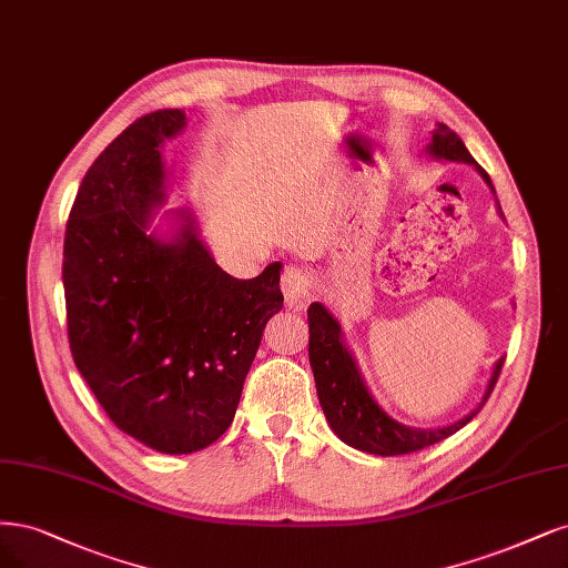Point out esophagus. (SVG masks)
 <instances>
[{"label":"esophagus","instance_id":"34e87169","mask_svg":"<svg viewBox=\"0 0 568 568\" xmlns=\"http://www.w3.org/2000/svg\"><path fill=\"white\" fill-rule=\"evenodd\" d=\"M280 286H282L286 305L291 310H301L310 298V272L305 267L291 265L284 270Z\"/></svg>","mask_w":568,"mask_h":568}]
</instances>
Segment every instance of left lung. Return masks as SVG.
<instances>
[{
	"label": "left lung",
	"mask_w": 568,
	"mask_h": 568,
	"mask_svg": "<svg viewBox=\"0 0 568 568\" xmlns=\"http://www.w3.org/2000/svg\"><path fill=\"white\" fill-rule=\"evenodd\" d=\"M425 154L439 162L470 164L496 197V187L491 179H488V173L475 162L470 150H467L465 143L460 141V135L448 129L446 124L442 122L435 124L433 139H429V143L425 145ZM496 209H498V216L505 221L498 197H496ZM307 326H310L307 355H310L312 374H315L317 397L326 416V423L331 425V429H334L341 442L357 448V452L376 454V456L414 454L429 444H437L458 433L463 425H467L479 414V408L484 406L488 395H491L505 362V357H500L494 364L491 378L486 383L481 402L470 410V414L444 427H427V429L408 427L389 416L387 410L376 402V397L371 395V389L359 371V364L343 338L341 322L331 315L324 303H312L307 307Z\"/></svg>",
	"instance_id": "8db88e82"
}]
</instances>
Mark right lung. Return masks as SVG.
Returning a JSON list of instances; mask_svg holds the SVG:
<instances>
[{
  "instance_id": "right-lung-1",
  "label": "right lung",
  "mask_w": 568,
  "mask_h": 568,
  "mask_svg": "<svg viewBox=\"0 0 568 568\" xmlns=\"http://www.w3.org/2000/svg\"><path fill=\"white\" fill-rule=\"evenodd\" d=\"M187 126L158 110L98 154L63 248L68 338L110 420L160 454L216 442L237 410L263 328L284 305L282 263L234 280L190 209H169L162 148Z\"/></svg>"
}]
</instances>
